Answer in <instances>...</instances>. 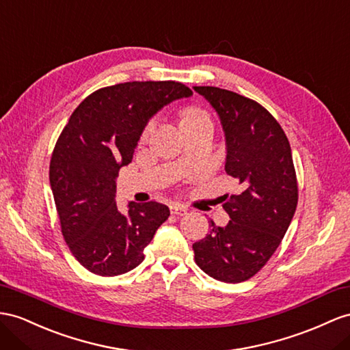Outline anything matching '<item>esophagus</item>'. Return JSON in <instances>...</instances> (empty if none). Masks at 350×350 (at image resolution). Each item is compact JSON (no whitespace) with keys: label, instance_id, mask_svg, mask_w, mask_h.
Returning a JSON list of instances; mask_svg holds the SVG:
<instances>
[{"label":"esophagus","instance_id":"34e87169","mask_svg":"<svg viewBox=\"0 0 350 350\" xmlns=\"http://www.w3.org/2000/svg\"><path fill=\"white\" fill-rule=\"evenodd\" d=\"M170 211H172L174 216H185V214H187V208L180 204H173L172 207H170Z\"/></svg>","mask_w":350,"mask_h":350}]
</instances>
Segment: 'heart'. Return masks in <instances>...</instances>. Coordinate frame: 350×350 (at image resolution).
<instances>
[{
	"label": "heart",
	"instance_id": "heart-1",
	"mask_svg": "<svg viewBox=\"0 0 350 350\" xmlns=\"http://www.w3.org/2000/svg\"><path fill=\"white\" fill-rule=\"evenodd\" d=\"M205 122H210L211 124V118L208 112L202 109V107L198 106H189L183 109L182 112V129H187V127H193V125H198V124H205ZM155 121L152 120L148 122V125L143 130V137L148 136V134L154 129Z\"/></svg>",
	"mask_w": 350,
	"mask_h": 350
}]
</instances>
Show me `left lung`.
I'll use <instances>...</instances> for the list:
<instances>
[{"label": "left lung", "mask_w": 350, "mask_h": 350, "mask_svg": "<svg viewBox=\"0 0 350 350\" xmlns=\"http://www.w3.org/2000/svg\"><path fill=\"white\" fill-rule=\"evenodd\" d=\"M217 111L226 136V173L241 185L223 196L225 228L195 243V262L211 278L237 284L269 262L288 229L299 201L290 142L275 116L253 98L219 87H193Z\"/></svg>", "instance_id": "obj_1"}]
</instances>
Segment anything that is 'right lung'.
I'll use <instances>...</instances> for the list:
<instances>
[{"instance_id":"right-lung-1","label":"right lung","mask_w":350,"mask_h":350,"mask_svg":"<svg viewBox=\"0 0 350 350\" xmlns=\"http://www.w3.org/2000/svg\"><path fill=\"white\" fill-rule=\"evenodd\" d=\"M192 90L176 81H131L96 90L78 105L53 149L50 185L64 239L87 271L116 276L139 266L168 219L167 205L116 208L115 178L131 163L146 122Z\"/></svg>"}]
</instances>
